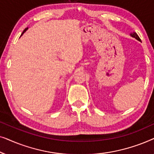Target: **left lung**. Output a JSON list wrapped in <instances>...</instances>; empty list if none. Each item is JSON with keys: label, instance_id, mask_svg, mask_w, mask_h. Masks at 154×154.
<instances>
[{"label": "left lung", "instance_id": "left-lung-1", "mask_svg": "<svg viewBox=\"0 0 154 154\" xmlns=\"http://www.w3.org/2000/svg\"><path fill=\"white\" fill-rule=\"evenodd\" d=\"M130 35H131L132 37L134 38H136L137 40V41H141V39L140 38V37L138 36V35L137 34V33H136L135 32H133V33H130Z\"/></svg>", "mask_w": 154, "mask_h": 154}]
</instances>
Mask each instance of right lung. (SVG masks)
<instances>
[{
  "label": "right lung",
  "mask_w": 154,
  "mask_h": 154,
  "mask_svg": "<svg viewBox=\"0 0 154 154\" xmlns=\"http://www.w3.org/2000/svg\"><path fill=\"white\" fill-rule=\"evenodd\" d=\"M27 29H28V27H27V28H26V29H24V31H23V32H22V35H23V33H24L25 32V31H26L27 30Z\"/></svg>",
  "instance_id": "add662e5"
}]
</instances>
